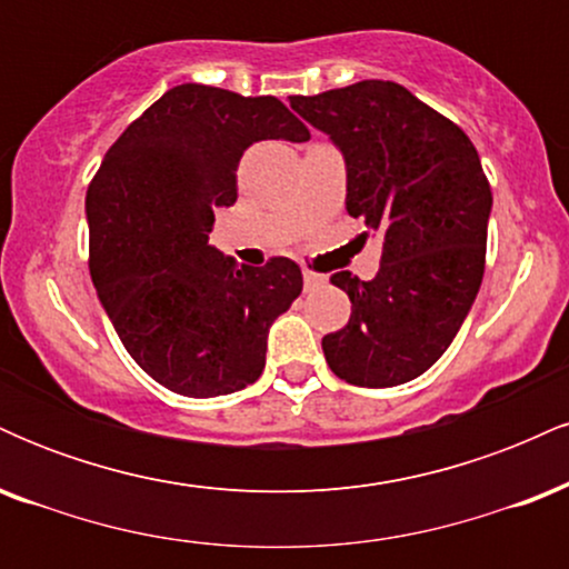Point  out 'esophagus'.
<instances>
[{
	"instance_id": "1",
	"label": "esophagus",
	"mask_w": 569,
	"mask_h": 569,
	"mask_svg": "<svg viewBox=\"0 0 569 569\" xmlns=\"http://www.w3.org/2000/svg\"><path fill=\"white\" fill-rule=\"evenodd\" d=\"M323 283H326L323 276H318V272H312V270H305V289H307V291L321 289Z\"/></svg>"
}]
</instances>
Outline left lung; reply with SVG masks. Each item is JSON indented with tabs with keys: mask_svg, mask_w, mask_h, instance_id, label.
Masks as SVG:
<instances>
[{
	"mask_svg": "<svg viewBox=\"0 0 569 569\" xmlns=\"http://www.w3.org/2000/svg\"><path fill=\"white\" fill-rule=\"evenodd\" d=\"M291 109L335 141L348 166V213L382 238L375 278L331 276L352 312L323 337L326 363L361 388L415 380L452 345L485 276L492 189L479 152L398 82L291 96Z\"/></svg>",
	"mask_w": 569,
	"mask_h": 569,
	"instance_id": "obj_1",
	"label": "left lung"
}]
</instances>
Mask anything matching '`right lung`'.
Here are the masks:
<instances>
[{
	"label": "right lung",
	"instance_id": "1",
	"mask_svg": "<svg viewBox=\"0 0 569 569\" xmlns=\"http://www.w3.org/2000/svg\"><path fill=\"white\" fill-rule=\"evenodd\" d=\"M307 141L272 96L176 84L126 128L88 187L90 278L139 367L189 398L243 390L264 369L267 335L302 293L286 257L238 264L208 246L213 211L238 200L253 141Z\"/></svg>",
	"mask_w": 569,
	"mask_h": 569
}]
</instances>
